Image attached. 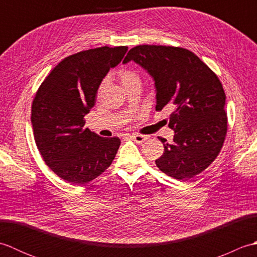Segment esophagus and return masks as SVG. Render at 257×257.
<instances>
[{"label":"esophagus","instance_id":"esophagus-1","mask_svg":"<svg viewBox=\"0 0 257 257\" xmlns=\"http://www.w3.org/2000/svg\"><path fill=\"white\" fill-rule=\"evenodd\" d=\"M130 138H132L134 141H136L137 144H144L145 141L148 139V136H144V135H138V134H134L130 136Z\"/></svg>","mask_w":257,"mask_h":257}]
</instances>
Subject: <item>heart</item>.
<instances>
[{
    "mask_svg": "<svg viewBox=\"0 0 257 257\" xmlns=\"http://www.w3.org/2000/svg\"><path fill=\"white\" fill-rule=\"evenodd\" d=\"M118 77L121 81L122 86L124 87V89L130 88V87H134V86H141V78L140 76L137 72H135L134 69H130V68H123L120 70L118 73ZM106 81H103L101 87L105 86Z\"/></svg>",
    "mask_w": 257,
    "mask_h": 257,
    "instance_id": "heart-1",
    "label": "heart"
}]
</instances>
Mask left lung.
Wrapping results in <instances>:
<instances>
[{
	"label": "left lung",
	"mask_w": 257,
	"mask_h": 257,
	"mask_svg": "<svg viewBox=\"0 0 257 257\" xmlns=\"http://www.w3.org/2000/svg\"><path fill=\"white\" fill-rule=\"evenodd\" d=\"M134 61L155 81L157 110L170 107L173 143L160 138L163 155L157 167L167 176L188 180L214 161L227 130L225 92L217 76L185 48L139 45L123 64Z\"/></svg>",
	"instance_id": "obj_1"
}]
</instances>
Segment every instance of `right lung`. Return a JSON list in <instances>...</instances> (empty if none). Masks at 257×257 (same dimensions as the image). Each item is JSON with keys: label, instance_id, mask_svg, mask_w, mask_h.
I'll return each instance as SVG.
<instances>
[{"label": "right lung", "instance_id": "obj_1", "mask_svg": "<svg viewBox=\"0 0 257 257\" xmlns=\"http://www.w3.org/2000/svg\"><path fill=\"white\" fill-rule=\"evenodd\" d=\"M127 46L98 47L70 55L53 68L38 88L31 121L38 151L59 178L75 185L96 179L111 165L120 139L84 128L97 90Z\"/></svg>", "mask_w": 257, "mask_h": 257}]
</instances>
